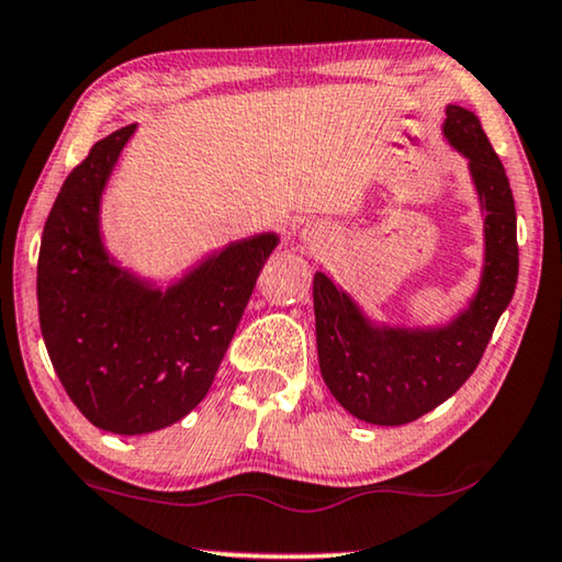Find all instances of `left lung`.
I'll list each match as a JSON object with an SVG mask.
<instances>
[{"label": "left lung", "mask_w": 562, "mask_h": 562, "mask_svg": "<svg viewBox=\"0 0 562 562\" xmlns=\"http://www.w3.org/2000/svg\"><path fill=\"white\" fill-rule=\"evenodd\" d=\"M442 134L469 160L486 216L484 272L469 307L440 328H386L374 326L323 272L313 280L323 382L344 409L371 425L413 423L461 390L515 295L517 211L499 155L479 116L463 106L446 109Z\"/></svg>", "instance_id": "1"}]
</instances>
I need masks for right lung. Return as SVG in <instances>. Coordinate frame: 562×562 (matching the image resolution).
I'll return each mask as SVG.
<instances>
[{
	"mask_svg": "<svg viewBox=\"0 0 562 562\" xmlns=\"http://www.w3.org/2000/svg\"><path fill=\"white\" fill-rule=\"evenodd\" d=\"M137 124L99 139L45 221L37 307L53 369L89 423L142 436L205 397L278 234L228 244L170 284L142 282L106 255L101 193Z\"/></svg>",
	"mask_w": 562,
	"mask_h": 562,
	"instance_id": "1",
	"label": "right lung"
}]
</instances>
